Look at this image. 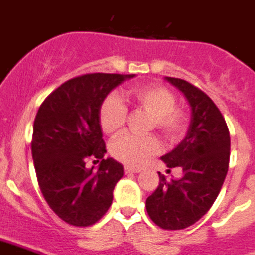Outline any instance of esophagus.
Returning a JSON list of instances; mask_svg holds the SVG:
<instances>
[{"mask_svg":"<svg viewBox=\"0 0 255 255\" xmlns=\"http://www.w3.org/2000/svg\"><path fill=\"white\" fill-rule=\"evenodd\" d=\"M124 172H126V174H137V172H141V168L126 166V167H124Z\"/></svg>","mask_w":255,"mask_h":255,"instance_id":"1","label":"esophagus"}]
</instances>
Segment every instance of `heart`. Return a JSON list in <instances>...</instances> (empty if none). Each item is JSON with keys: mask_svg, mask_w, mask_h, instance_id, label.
I'll list each match as a JSON object with an SVG mask.
<instances>
[{"mask_svg": "<svg viewBox=\"0 0 255 255\" xmlns=\"http://www.w3.org/2000/svg\"><path fill=\"white\" fill-rule=\"evenodd\" d=\"M132 101L153 118L154 127L167 140H176L185 129V114L175 108L174 93L163 85L147 84L132 89ZM127 119V108L115 93L105 98L100 109L102 131L113 134L123 127ZM159 150V142L154 136H136L124 133L110 144V153L117 160L128 166H138Z\"/></svg>", "mask_w": 255, "mask_h": 255, "instance_id": "obj_1", "label": "heart"}]
</instances>
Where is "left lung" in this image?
Returning <instances> with one entry per match:
<instances>
[{"label":"left lung","instance_id":"obj_1","mask_svg":"<svg viewBox=\"0 0 255 255\" xmlns=\"http://www.w3.org/2000/svg\"><path fill=\"white\" fill-rule=\"evenodd\" d=\"M164 80L183 93L190 108L187 136L160 157L168 168L180 167L183 176L159 185L146 198L150 219L163 230H183L204 217L217 200L230 163V132L223 115L204 92L181 79ZM170 172V170H167Z\"/></svg>","mask_w":255,"mask_h":255}]
</instances>
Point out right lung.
I'll list each match as a JSON object with an SVG mask.
<instances>
[{
  "instance_id": "1",
  "label": "right lung",
  "mask_w": 255,
  "mask_h": 255,
  "mask_svg": "<svg viewBox=\"0 0 255 255\" xmlns=\"http://www.w3.org/2000/svg\"><path fill=\"white\" fill-rule=\"evenodd\" d=\"M134 76H78L57 88L38 109L31 145L38 185L51 210L66 223L95 224L113 202L124 170L113 158H104L100 109L114 88ZM89 159L102 160L97 171L86 166Z\"/></svg>"
}]
</instances>
